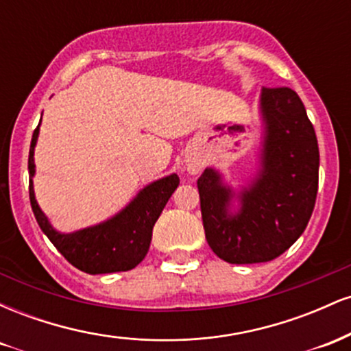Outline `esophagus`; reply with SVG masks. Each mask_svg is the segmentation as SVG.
Masks as SVG:
<instances>
[{
  "label": "esophagus",
  "instance_id": "esophagus-1",
  "mask_svg": "<svg viewBox=\"0 0 351 351\" xmlns=\"http://www.w3.org/2000/svg\"><path fill=\"white\" fill-rule=\"evenodd\" d=\"M204 168V160L198 155L189 156L186 160V171L189 175H198V173Z\"/></svg>",
  "mask_w": 351,
  "mask_h": 351
}]
</instances>
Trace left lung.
Masks as SVG:
<instances>
[{"instance_id": "obj_1", "label": "left lung", "mask_w": 351, "mask_h": 351, "mask_svg": "<svg viewBox=\"0 0 351 351\" xmlns=\"http://www.w3.org/2000/svg\"><path fill=\"white\" fill-rule=\"evenodd\" d=\"M257 167L239 189L208 167L198 180L209 247L229 264L269 263L307 228L318 188V143L299 95L264 88Z\"/></svg>"}]
</instances>
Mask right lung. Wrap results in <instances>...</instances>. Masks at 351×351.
I'll return each mask as SVG.
<instances>
[{
  "label": "right lung",
  "mask_w": 351,
  "mask_h": 351,
  "mask_svg": "<svg viewBox=\"0 0 351 351\" xmlns=\"http://www.w3.org/2000/svg\"><path fill=\"white\" fill-rule=\"evenodd\" d=\"M39 122L31 138L29 160V199L39 228L49 237L56 249L79 271L92 274H110L130 271L147 256L152 243V231L162 215L168 199L178 188L180 178L171 175L152 181L140 189L127 206L102 223L72 232H60L51 224L49 217L39 208L34 195L36 175L34 148L39 136Z\"/></svg>",
  "instance_id": "right-lung-1"
}]
</instances>
